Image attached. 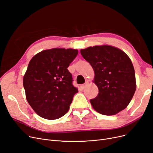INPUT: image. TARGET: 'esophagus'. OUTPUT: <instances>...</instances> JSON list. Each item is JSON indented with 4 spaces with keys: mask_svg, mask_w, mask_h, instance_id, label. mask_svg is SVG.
I'll return each mask as SVG.
<instances>
[{
    "mask_svg": "<svg viewBox=\"0 0 153 153\" xmlns=\"http://www.w3.org/2000/svg\"><path fill=\"white\" fill-rule=\"evenodd\" d=\"M87 84H88V82H85V83L82 84V85H81V88H82V89H84V88L86 87V85H87Z\"/></svg>",
    "mask_w": 153,
    "mask_h": 153,
    "instance_id": "1",
    "label": "esophagus"
}]
</instances>
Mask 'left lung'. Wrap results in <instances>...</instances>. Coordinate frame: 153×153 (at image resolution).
<instances>
[{
  "label": "left lung",
  "mask_w": 153,
  "mask_h": 153,
  "mask_svg": "<svg viewBox=\"0 0 153 153\" xmlns=\"http://www.w3.org/2000/svg\"><path fill=\"white\" fill-rule=\"evenodd\" d=\"M81 54L94 71L97 96L90 102L103 115H114L131 102L136 89L135 72L129 57L111 45L89 47Z\"/></svg>",
  "instance_id": "8db88e82"
}]
</instances>
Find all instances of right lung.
Masks as SVG:
<instances>
[{"mask_svg":"<svg viewBox=\"0 0 153 153\" xmlns=\"http://www.w3.org/2000/svg\"><path fill=\"white\" fill-rule=\"evenodd\" d=\"M78 54L72 49H52L32 58L24 76L26 99L31 108L44 119L61 117L69 111L78 90L72 84L68 68Z\"/></svg>","mask_w":153,"mask_h":153,"instance_id":"add662e5","label":"right lung"}]
</instances>
